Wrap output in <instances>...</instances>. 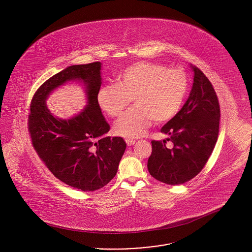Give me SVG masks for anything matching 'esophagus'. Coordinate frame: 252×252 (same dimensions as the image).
<instances>
[{
	"mask_svg": "<svg viewBox=\"0 0 252 252\" xmlns=\"http://www.w3.org/2000/svg\"><path fill=\"white\" fill-rule=\"evenodd\" d=\"M126 143L128 146H130V145H133V144H135V140H133V139H126Z\"/></svg>",
	"mask_w": 252,
	"mask_h": 252,
	"instance_id": "1",
	"label": "esophagus"
}]
</instances>
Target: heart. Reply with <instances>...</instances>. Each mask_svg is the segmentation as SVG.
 Listing matches in <instances>:
<instances>
[{"label": "heart", "instance_id": "b5f03b06", "mask_svg": "<svg viewBox=\"0 0 252 252\" xmlns=\"http://www.w3.org/2000/svg\"><path fill=\"white\" fill-rule=\"evenodd\" d=\"M118 82L102 86L97 101L108 115L118 118L134 98L136 105L115 125L117 134L129 138L144 135L152 120L164 123L173 119L189 88V77L183 70L144 61L126 68Z\"/></svg>", "mask_w": 252, "mask_h": 252}]
</instances>
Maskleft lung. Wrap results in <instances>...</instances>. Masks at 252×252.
I'll return each instance as SVG.
<instances>
[{
  "mask_svg": "<svg viewBox=\"0 0 252 252\" xmlns=\"http://www.w3.org/2000/svg\"><path fill=\"white\" fill-rule=\"evenodd\" d=\"M193 84L188 100L178 114L160 131L170 135L173 148L153 140L147 161L150 175L170 185H180L193 179L206 165L216 146L220 106L208 77L192 66Z\"/></svg>",
  "mask_w": 252,
  "mask_h": 252,
  "instance_id": "obj_1",
  "label": "left lung"
}]
</instances>
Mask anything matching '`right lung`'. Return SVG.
<instances>
[{"label":"right lung","mask_w":252,"mask_h":252,"mask_svg":"<svg viewBox=\"0 0 252 252\" xmlns=\"http://www.w3.org/2000/svg\"><path fill=\"white\" fill-rule=\"evenodd\" d=\"M99 61L72 65L53 75L33 95L28 132L37 156L52 174L65 184L83 192L103 188L112 180L126 144L121 137H104L109 125L97 101L101 87ZM72 79L86 85L88 106L70 121L54 118L45 105L48 94Z\"/></svg>","instance_id":"1"}]
</instances>
